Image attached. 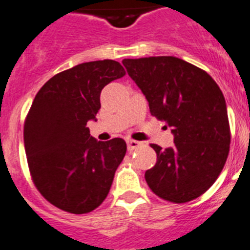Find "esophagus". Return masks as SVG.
<instances>
[{"mask_svg": "<svg viewBox=\"0 0 250 250\" xmlns=\"http://www.w3.org/2000/svg\"><path fill=\"white\" fill-rule=\"evenodd\" d=\"M141 145H142L141 142L133 141V139H128V141H127V148H128V150H134V149H137V148H138Z\"/></svg>", "mask_w": 250, "mask_h": 250, "instance_id": "1", "label": "esophagus"}]
</instances>
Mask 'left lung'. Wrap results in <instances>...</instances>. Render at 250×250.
Here are the masks:
<instances>
[{
	"label": "left lung",
	"mask_w": 250,
	"mask_h": 250,
	"mask_svg": "<svg viewBox=\"0 0 250 250\" xmlns=\"http://www.w3.org/2000/svg\"><path fill=\"white\" fill-rule=\"evenodd\" d=\"M128 75L149 104L150 114L172 129L174 146L157 153L146 172L154 194L186 203L213 186L226 164L230 145L224 96L203 69L173 56L123 60Z\"/></svg>",
	"instance_id": "obj_1"
}]
</instances>
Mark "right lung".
<instances>
[{
	"label": "right lung",
	"instance_id": "right-lung-1",
	"mask_svg": "<svg viewBox=\"0 0 250 250\" xmlns=\"http://www.w3.org/2000/svg\"><path fill=\"white\" fill-rule=\"evenodd\" d=\"M125 75L113 60L81 63L47 81L36 94L23 128L33 183L51 204L84 214L104 201L127 152L122 138L98 142L96 121L103 87Z\"/></svg>",
	"mask_w": 250,
	"mask_h": 250
}]
</instances>
